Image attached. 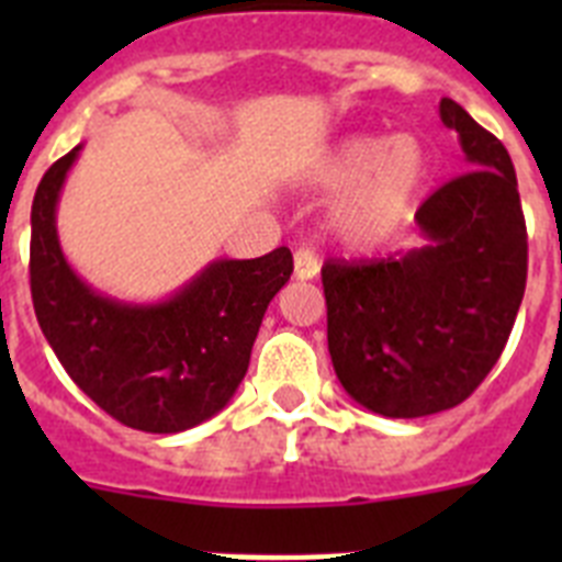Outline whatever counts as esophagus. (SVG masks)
Listing matches in <instances>:
<instances>
[{
    "instance_id": "esophagus-1",
    "label": "esophagus",
    "mask_w": 562,
    "mask_h": 562,
    "mask_svg": "<svg viewBox=\"0 0 562 562\" xmlns=\"http://www.w3.org/2000/svg\"><path fill=\"white\" fill-rule=\"evenodd\" d=\"M317 272H321L317 256L312 250H306V247H301L295 252V278L297 281H312V278H317Z\"/></svg>"
}]
</instances>
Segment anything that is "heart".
<instances>
[{
  "instance_id": "1",
  "label": "heart",
  "mask_w": 562,
  "mask_h": 562,
  "mask_svg": "<svg viewBox=\"0 0 562 562\" xmlns=\"http://www.w3.org/2000/svg\"><path fill=\"white\" fill-rule=\"evenodd\" d=\"M428 154L414 137L349 134L315 162L312 180L346 193L331 211V231L357 252L380 250L414 220L428 186Z\"/></svg>"
}]
</instances>
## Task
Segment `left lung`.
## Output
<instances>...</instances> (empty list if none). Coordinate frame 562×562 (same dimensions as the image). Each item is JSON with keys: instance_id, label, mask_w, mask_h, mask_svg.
Wrapping results in <instances>:
<instances>
[{"instance_id": "obj_1", "label": "left lung", "mask_w": 562, "mask_h": 562, "mask_svg": "<svg viewBox=\"0 0 562 562\" xmlns=\"http://www.w3.org/2000/svg\"><path fill=\"white\" fill-rule=\"evenodd\" d=\"M439 117L470 171L416 211L419 247L326 261L329 355L346 394L391 419L456 408L504 351L526 290V225L509 151L456 101Z\"/></svg>"}]
</instances>
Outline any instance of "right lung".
<instances>
[{"instance_id":"add662e5","label":"right lung","mask_w":562,"mask_h":562,"mask_svg":"<svg viewBox=\"0 0 562 562\" xmlns=\"http://www.w3.org/2000/svg\"><path fill=\"white\" fill-rule=\"evenodd\" d=\"M81 146L53 162L30 211V292L38 326L78 389L117 422L180 434L220 414L245 380L267 306L292 276L286 247L213 258L160 301H121L67 261L56 211Z\"/></svg>"}]
</instances>
